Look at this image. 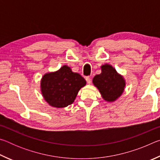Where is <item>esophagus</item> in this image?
I'll list each match as a JSON object with an SVG mask.
<instances>
[{
	"mask_svg": "<svg viewBox=\"0 0 160 160\" xmlns=\"http://www.w3.org/2000/svg\"><path fill=\"white\" fill-rule=\"evenodd\" d=\"M85 80L87 81V82H88V84H90L92 82V79L90 78V77H89V76H87L85 78Z\"/></svg>",
	"mask_w": 160,
	"mask_h": 160,
	"instance_id": "obj_1",
	"label": "esophagus"
}]
</instances>
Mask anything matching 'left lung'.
<instances>
[{"label":"left lung","instance_id":"1","mask_svg":"<svg viewBox=\"0 0 160 160\" xmlns=\"http://www.w3.org/2000/svg\"><path fill=\"white\" fill-rule=\"evenodd\" d=\"M93 83L99 89L102 97L108 102H113L123 93L125 81L110 65L102 66V73L93 78Z\"/></svg>","mask_w":160,"mask_h":160}]
</instances>
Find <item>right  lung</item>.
I'll return each mask as SVG.
<instances>
[{
	"label": "right lung",
	"mask_w": 160,
	"mask_h": 160,
	"mask_svg": "<svg viewBox=\"0 0 160 160\" xmlns=\"http://www.w3.org/2000/svg\"><path fill=\"white\" fill-rule=\"evenodd\" d=\"M86 81L68 66H63L57 72L45 74L41 82L42 92L52 107L62 108L72 104Z\"/></svg>",
	"instance_id": "obj_1"
}]
</instances>
